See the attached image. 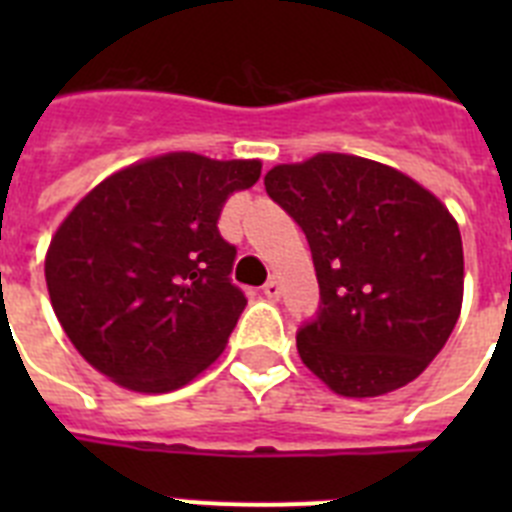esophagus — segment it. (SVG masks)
<instances>
[{"label": "esophagus", "mask_w": 512, "mask_h": 512, "mask_svg": "<svg viewBox=\"0 0 512 512\" xmlns=\"http://www.w3.org/2000/svg\"><path fill=\"white\" fill-rule=\"evenodd\" d=\"M264 295L269 297V300H279V297H282V284H279V279H269V282L264 284Z\"/></svg>", "instance_id": "esophagus-1"}]
</instances>
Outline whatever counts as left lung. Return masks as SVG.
I'll return each mask as SVG.
<instances>
[{"label":"left lung","mask_w":512,"mask_h":512,"mask_svg":"<svg viewBox=\"0 0 512 512\" xmlns=\"http://www.w3.org/2000/svg\"><path fill=\"white\" fill-rule=\"evenodd\" d=\"M266 192L305 230L320 312L302 364L341 397H379L425 372L464 300L454 215L408 174L351 153L279 164Z\"/></svg>","instance_id":"obj_1"}]
</instances>
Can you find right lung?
<instances>
[{
    "instance_id": "1",
    "label": "right lung",
    "mask_w": 512,
    "mask_h": 512,
    "mask_svg": "<svg viewBox=\"0 0 512 512\" xmlns=\"http://www.w3.org/2000/svg\"><path fill=\"white\" fill-rule=\"evenodd\" d=\"M259 176V158L164 153L102 179L63 217L45 284L63 333L99 374L161 395L223 354L246 297L217 220Z\"/></svg>"
}]
</instances>
